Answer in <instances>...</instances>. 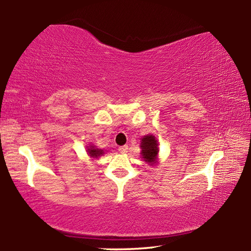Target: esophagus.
<instances>
[{"label": "esophagus", "instance_id": "34e87169", "mask_svg": "<svg viewBox=\"0 0 251 251\" xmlns=\"http://www.w3.org/2000/svg\"><path fill=\"white\" fill-rule=\"evenodd\" d=\"M127 151H128V147H127V146H122V147L119 148V152L122 153V154L127 153Z\"/></svg>", "mask_w": 251, "mask_h": 251}]
</instances>
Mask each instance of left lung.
Masks as SVG:
<instances>
[{
  "instance_id": "left-lung-1",
  "label": "left lung",
  "mask_w": 251,
  "mask_h": 251,
  "mask_svg": "<svg viewBox=\"0 0 251 251\" xmlns=\"http://www.w3.org/2000/svg\"><path fill=\"white\" fill-rule=\"evenodd\" d=\"M141 148V155L143 161L148 164L153 165L157 162V154H158V143L156 138L153 135H147L141 139L140 143Z\"/></svg>"
}]
</instances>
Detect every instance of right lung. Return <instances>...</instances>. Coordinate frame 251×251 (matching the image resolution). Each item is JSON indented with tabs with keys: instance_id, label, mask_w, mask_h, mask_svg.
I'll return each mask as SVG.
<instances>
[{
	"instance_id": "add662e5",
	"label": "right lung",
	"mask_w": 251,
	"mask_h": 251,
	"mask_svg": "<svg viewBox=\"0 0 251 251\" xmlns=\"http://www.w3.org/2000/svg\"><path fill=\"white\" fill-rule=\"evenodd\" d=\"M87 152L89 154V156L93 158H98L100 155H102V154L104 153L103 150H101V149H97L95 146H89V148L87 149Z\"/></svg>"
}]
</instances>
